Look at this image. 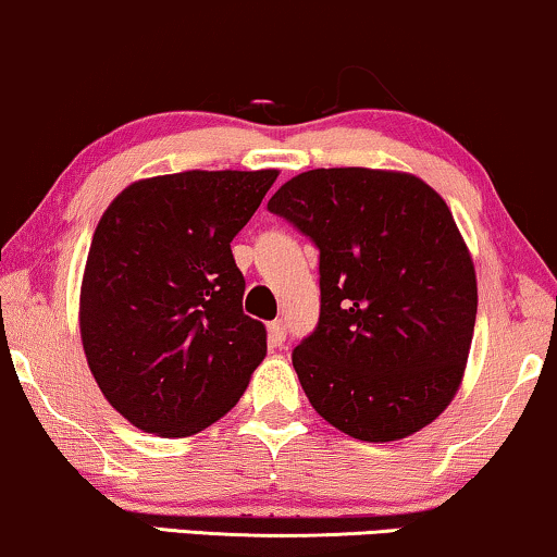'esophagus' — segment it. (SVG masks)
Instances as JSON below:
<instances>
[{
  "label": "esophagus",
  "instance_id": "obj_1",
  "mask_svg": "<svg viewBox=\"0 0 557 557\" xmlns=\"http://www.w3.org/2000/svg\"><path fill=\"white\" fill-rule=\"evenodd\" d=\"M267 331H270L272 347H283V344H285V323L283 321H272L270 326H267Z\"/></svg>",
  "mask_w": 557,
  "mask_h": 557
}]
</instances>
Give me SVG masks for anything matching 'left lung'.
Wrapping results in <instances>:
<instances>
[{
    "instance_id": "left-lung-1",
    "label": "left lung",
    "mask_w": 557,
    "mask_h": 557,
    "mask_svg": "<svg viewBox=\"0 0 557 557\" xmlns=\"http://www.w3.org/2000/svg\"><path fill=\"white\" fill-rule=\"evenodd\" d=\"M270 213L319 246V326L293 349L308 400L362 442H396L440 417L466 375L475 267L447 202L391 169H311Z\"/></svg>"
}]
</instances>
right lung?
<instances>
[{
	"mask_svg": "<svg viewBox=\"0 0 557 557\" xmlns=\"http://www.w3.org/2000/svg\"><path fill=\"white\" fill-rule=\"evenodd\" d=\"M277 174H161L133 182L102 213L82 277V347L102 396L133 426L202 432L264 360L267 329L244 313L231 242Z\"/></svg>",
	"mask_w": 557,
	"mask_h": 557,
	"instance_id": "1",
	"label": "right lung"
}]
</instances>
